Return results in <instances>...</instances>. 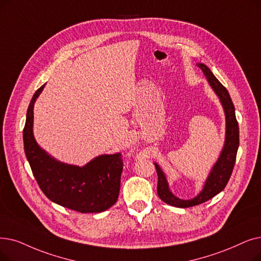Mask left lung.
I'll return each instance as SVG.
<instances>
[{
  "label": "left lung",
  "instance_id": "left-lung-1",
  "mask_svg": "<svg viewBox=\"0 0 261 261\" xmlns=\"http://www.w3.org/2000/svg\"><path fill=\"white\" fill-rule=\"evenodd\" d=\"M201 71L205 74L207 81L212 88L215 95L218 96L220 102L223 107L225 113V121H226V130H225V141L222 151L218 158L217 162L212 166L211 171L205 181L202 190L199 192L194 198L191 199H181L175 196L172 191L169 190V185L166 178V175L162 171L158 163L154 162L158 174V195L164 202L168 205L177 207V208H189L193 207L199 203L205 202L212 197H214L220 192H222L228 180L231 176L233 165L236 162L237 151L239 148V126L236 119L234 107L229 96V93L218 80L214 74L211 72L209 68L202 63L196 64Z\"/></svg>",
  "mask_w": 261,
  "mask_h": 261
}]
</instances>
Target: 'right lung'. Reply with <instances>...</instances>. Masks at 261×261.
<instances>
[{
	"label": "right lung",
	"instance_id": "1",
	"mask_svg": "<svg viewBox=\"0 0 261 261\" xmlns=\"http://www.w3.org/2000/svg\"><path fill=\"white\" fill-rule=\"evenodd\" d=\"M34 94L23 130L24 151L34 177L43 194L60 206L81 213H98L117 201L122 172L121 154H101L83 166L56 160L34 137V105L43 90Z\"/></svg>",
	"mask_w": 261,
	"mask_h": 261
}]
</instances>
